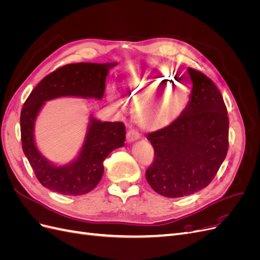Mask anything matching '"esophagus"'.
I'll return each mask as SVG.
<instances>
[{
	"label": "esophagus",
	"mask_w": 260,
	"mask_h": 260,
	"mask_svg": "<svg viewBox=\"0 0 260 260\" xmlns=\"http://www.w3.org/2000/svg\"><path fill=\"white\" fill-rule=\"evenodd\" d=\"M140 138V133L136 129H130L127 132V141L128 142H133Z\"/></svg>",
	"instance_id": "1"
}]
</instances>
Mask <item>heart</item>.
Here are the masks:
<instances>
[{"label": "heart", "mask_w": 260, "mask_h": 260, "mask_svg": "<svg viewBox=\"0 0 260 260\" xmlns=\"http://www.w3.org/2000/svg\"><path fill=\"white\" fill-rule=\"evenodd\" d=\"M171 77L162 73H145L135 75L123 85V92L132 103H139L149 91L168 85ZM188 101L185 89L176 90L169 88L161 92L156 102L155 109L139 108L137 120L142 127L149 130H157L167 127L174 122L183 112Z\"/></svg>", "instance_id": "1"}]
</instances>
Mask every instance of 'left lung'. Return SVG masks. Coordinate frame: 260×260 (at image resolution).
Masks as SVG:
<instances>
[{"label": "left lung", "mask_w": 260, "mask_h": 260, "mask_svg": "<svg viewBox=\"0 0 260 260\" xmlns=\"http://www.w3.org/2000/svg\"><path fill=\"white\" fill-rule=\"evenodd\" d=\"M193 88L184 111L167 127L148 133L154 160L148 184L166 198H182L206 187L229 147V118L221 93L211 79L187 68Z\"/></svg>", "instance_id": "1"}]
</instances>
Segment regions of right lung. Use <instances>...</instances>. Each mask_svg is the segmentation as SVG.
Masks as SVG:
<instances>
[{"instance_id": "add662e5", "label": "right lung", "mask_w": 260, "mask_h": 260, "mask_svg": "<svg viewBox=\"0 0 260 260\" xmlns=\"http://www.w3.org/2000/svg\"><path fill=\"white\" fill-rule=\"evenodd\" d=\"M115 65L78 62L59 67L45 76L26 100L20 114L22 151L44 187L64 195L89 193L103 176V162L108 154L123 145L125 127L122 122H102L93 117L79 156L66 166H55L45 159L34 139L36 118L44 102L60 96L102 99L108 70Z\"/></svg>"}]
</instances>
